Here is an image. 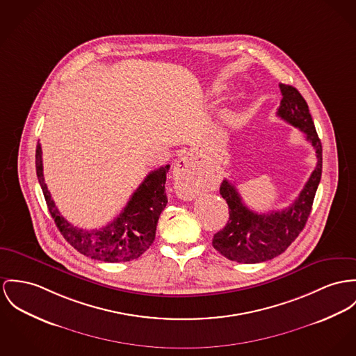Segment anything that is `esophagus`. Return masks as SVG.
<instances>
[{"mask_svg": "<svg viewBox=\"0 0 356 356\" xmlns=\"http://www.w3.org/2000/svg\"><path fill=\"white\" fill-rule=\"evenodd\" d=\"M197 175H199V166L192 157L184 156L177 160V163L173 168V179H175V188L181 197H191L193 195Z\"/></svg>", "mask_w": 356, "mask_h": 356, "instance_id": "obj_1", "label": "esophagus"}]
</instances>
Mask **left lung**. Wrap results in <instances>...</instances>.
<instances>
[{"label": "left lung", "instance_id": "obj_1", "mask_svg": "<svg viewBox=\"0 0 356 356\" xmlns=\"http://www.w3.org/2000/svg\"><path fill=\"white\" fill-rule=\"evenodd\" d=\"M282 92L277 116L305 133L316 152L317 165L298 197L282 211L267 214L252 211L229 180H223L219 193L229 206L226 226L214 234L213 246L232 261L254 264L283 253L298 237L310 216L314 195L321 180L323 146L317 136L307 103L291 85L279 83Z\"/></svg>", "mask_w": 356, "mask_h": 356}]
</instances>
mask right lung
<instances>
[{
  "label": "right lung",
  "mask_w": 356,
  "mask_h": 356,
  "mask_svg": "<svg viewBox=\"0 0 356 356\" xmlns=\"http://www.w3.org/2000/svg\"><path fill=\"white\" fill-rule=\"evenodd\" d=\"M36 175L49 211L65 240L80 253L100 261L120 263L142 256L156 238L160 214L168 203L165 181L169 165L152 170L138 187L123 211L102 229L86 230L73 226L55 207L43 177L42 147L36 145Z\"/></svg>",
  "instance_id": "right-lung-1"
}]
</instances>
